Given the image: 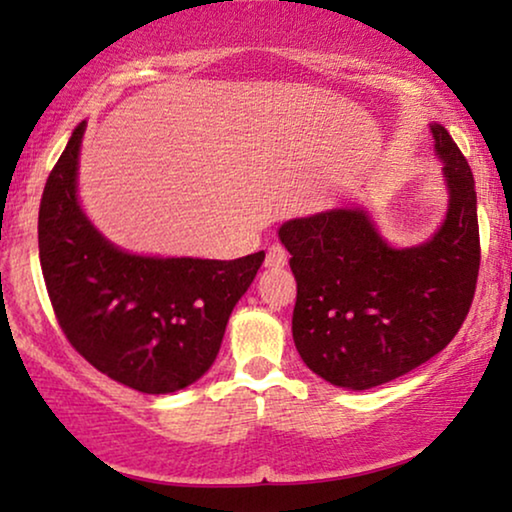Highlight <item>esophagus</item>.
Masks as SVG:
<instances>
[{
  "label": "esophagus",
  "mask_w": 512,
  "mask_h": 512,
  "mask_svg": "<svg viewBox=\"0 0 512 512\" xmlns=\"http://www.w3.org/2000/svg\"><path fill=\"white\" fill-rule=\"evenodd\" d=\"M289 263V254H286V249L282 244H272L268 249V256H265V268H284V265Z\"/></svg>",
  "instance_id": "34e87169"
}]
</instances>
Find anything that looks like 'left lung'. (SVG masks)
Wrapping results in <instances>:
<instances>
[{"label":"left lung","instance_id":"obj_1","mask_svg":"<svg viewBox=\"0 0 512 512\" xmlns=\"http://www.w3.org/2000/svg\"><path fill=\"white\" fill-rule=\"evenodd\" d=\"M450 207L438 233L396 249L361 207L328 209L279 228L298 282L293 342L307 368L363 391L410 373L450 345L480 270L475 181L443 125H431Z\"/></svg>","mask_w":512,"mask_h":512}]
</instances>
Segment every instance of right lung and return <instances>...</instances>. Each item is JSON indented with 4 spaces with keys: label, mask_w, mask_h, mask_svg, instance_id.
Listing matches in <instances>:
<instances>
[{
    "label": "right lung",
    "mask_w": 512,
    "mask_h": 512,
    "mask_svg": "<svg viewBox=\"0 0 512 512\" xmlns=\"http://www.w3.org/2000/svg\"><path fill=\"white\" fill-rule=\"evenodd\" d=\"M83 132L86 121L48 174L39 207V261L55 319L100 373L142 394H172L214 363L230 312L265 251L209 261L114 247L76 198Z\"/></svg>",
    "instance_id": "obj_1"
}]
</instances>
